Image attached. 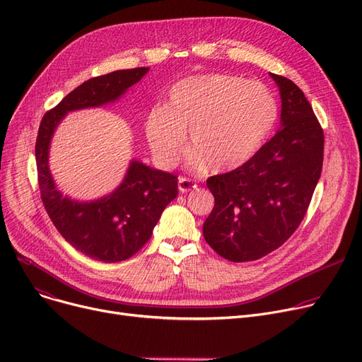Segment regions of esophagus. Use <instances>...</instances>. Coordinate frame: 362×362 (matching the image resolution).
<instances>
[{
	"mask_svg": "<svg viewBox=\"0 0 362 362\" xmlns=\"http://www.w3.org/2000/svg\"><path fill=\"white\" fill-rule=\"evenodd\" d=\"M177 186H179V191L182 194H186L189 191H194V189H197V183H194L191 179H186V177H179V182H177Z\"/></svg>",
	"mask_w": 362,
	"mask_h": 362,
	"instance_id": "esophagus-1",
	"label": "esophagus"
}]
</instances>
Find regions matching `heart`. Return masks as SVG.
<instances>
[{
	"instance_id": "obj_1",
	"label": "heart",
	"mask_w": 362,
	"mask_h": 362,
	"mask_svg": "<svg viewBox=\"0 0 362 362\" xmlns=\"http://www.w3.org/2000/svg\"><path fill=\"white\" fill-rule=\"evenodd\" d=\"M276 119L277 101L261 82L229 73H205L171 86L164 105L146 114L145 136L161 164L175 165L189 129L192 163L223 173L257 154Z\"/></svg>"
}]
</instances>
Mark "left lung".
Returning <instances> with one entry per match:
<instances>
[{"mask_svg":"<svg viewBox=\"0 0 362 362\" xmlns=\"http://www.w3.org/2000/svg\"><path fill=\"white\" fill-rule=\"evenodd\" d=\"M270 76L280 92V129L248 163L206 180L216 204L204 238L233 262L259 259L286 242L321 176L325 135L311 104L291 79Z\"/></svg>","mask_w":362,"mask_h":362,"instance_id":"left-lung-1","label":"left lung"}]
</instances>
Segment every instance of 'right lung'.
Segmentation results:
<instances>
[{
    "mask_svg": "<svg viewBox=\"0 0 362 362\" xmlns=\"http://www.w3.org/2000/svg\"><path fill=\"white\" fill-rule=\"evenodd\" d=\"M148 70H116L83 82L45 114L37 132L35 157L45 210L74 250L97 261H124L142 248L164 208L177 197V177L132 160L112 192L92 201L73 199L63 195L51 175V141L67 112L116 103Z\"/></svg>",
    "mask_w": 362,
    "mask_h": 362,
    "instance_id": "1",
    "label": "right lung"
}]
</instances>
